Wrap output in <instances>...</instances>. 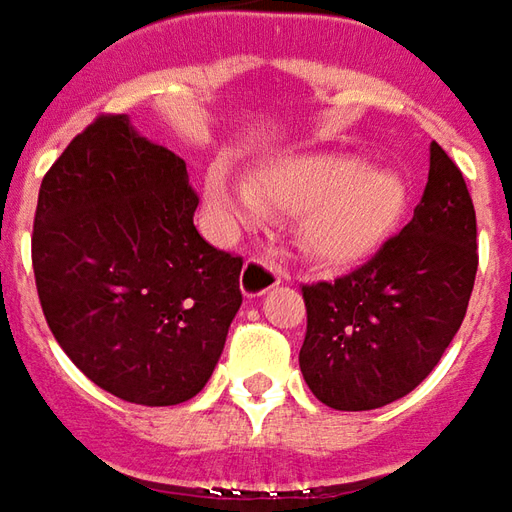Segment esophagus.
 <instances>
[{
	"instance_id": "1",
	"label": "esophagus",
	"mask_w": 512,
	"mask_h": 512,
	"mask_svg": "<svg viewBox=\"0 0 512 512\" xmlns=\"http://www.w3.org/2000/svg\"><path fill=\"white\" fill-rule=\"evenodd\" d=\"M278 284H281V270L267 259H248L245 267H242L239 286H242L245 297H262Z\"/></svg>"
}]
</instances>
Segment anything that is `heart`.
Masks as SVG:
<instances>
[{
  "mask_svg": "<svg viewBox=\"0 0 512 512\" xmlns=\"http://www.w3.org/2000/svg\"><path fill=\"white\" fill-rule=\"evenodd\" d=\"M408 181L397 170L369 168L353 154H292L256 170L250 187L223 170L206 179V201L231 226H253L267 212L300 217L297 242L320 264H353L397 231L408 209Z\"/></svg>",
  "mask_w": 512,
  "mask_h": 512,
  "instance_id": "b5f03b06",
  "label": "heart"
}]
</instances>
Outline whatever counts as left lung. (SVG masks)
<instances>
[{
	"mask_svg": "<svg viewBox=\"0 0 512 512\" xmlns=\"http://www.w3.org/2000/svg\"><path fill=\"white\" fill-rule=\"evenodd\" d=\"M477 275V217L447 151L430 143V173L408 226L336 281L303 286L300 372L336 411H375L411 394L455 339Z\"/></svg>",
	"mask_w": 512,
	"mask_h": 512,
	"instance_id": "obj_1",
	"label": "left lung"
}]
</instances>
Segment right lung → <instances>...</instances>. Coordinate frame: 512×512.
<instances>
[{"label":"right lung","instance_id":"1","mask_svg":"<svg viewBox=\"0 0 512 512\" xmlns=\"http://www.w3.org/2000/svg\"><path fill=\"white\" fill-rule=\"evenodd\" d=\"M198 195L170 148L101 115L43 176L32 267L65 355L134 405H179L212 378L242 306V259L192 223Z\"/></svg>","mask_w":512,"mask_h":512}]
</instances>
